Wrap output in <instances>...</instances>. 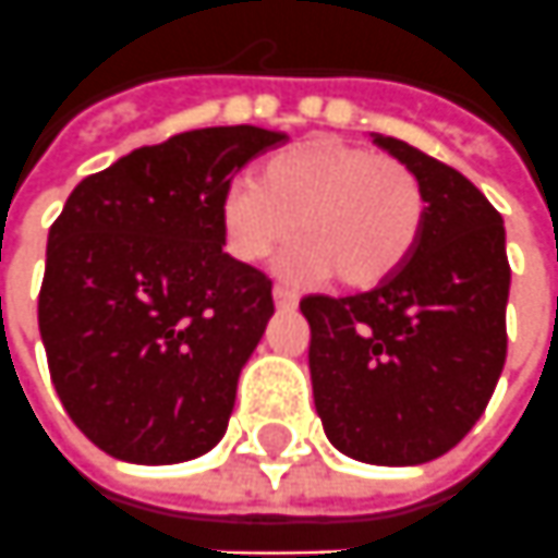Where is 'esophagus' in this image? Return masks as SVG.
<instances>
[{"mask_svg": "<svg viewBox=\"0 0 558 558\" xmlns=\"http://www.w3.org/2000/svg\"><path fill=\"white\" fill-rule=\"evenodd\" d=\"M272 303H276L279 310H294V306H298V294L286 286H272Z\"/></svg>", "mask_w": 558, "mask_h": 558, "instance_id": "esophagus-1", "label": "esophagus"}]
</instances>
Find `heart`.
<instances>
[{
	"label": "heart",
	"instance_id": "b5f03b06",
	"mask_svg": "<svg viewBox=\"0 0 558 558\" xmlns=\"http://www.w3.org/2000/svg\"><path fill=\"white\" fill-rule=\"evenodd\" d=\"M425 225V191L413 169L343 140H306L270 157L255 179L225 191L221 228L230 255L255 264L301 233L288 276L374 288L410 260Z\"/></svg>",
	"mask_w": 558,
	"mask_h": 558
}]
</instances>
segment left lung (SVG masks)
I'll return each mask as SVG.
<instances>
[{"mask_svg":"<svg viewBox=\"0 0 558 558\" xmlns=\"http://www.w3.org/2000/svg\"><path fill=\"white\" fill-rule=\"evenodd\" d=\"M374 142L422 184V236L401 270L371 291L303 298L310 374L340 452L367 464H422L477 425L505 367V225L459 169L395 136Z\"/></svg>","mask_w":558,"mask_h":558,"instance_id":"1","label":"left lung"}]
</instances>
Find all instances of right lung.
I'll return each mask as SVG.
<instances>
[{"instance_id":"add662e5","label":"right lung","mask_w":558,"mask_h":558,"mask_svg":"<svg viewBox=\"0 0 558 558\" xmlns=\"http://www.w3.org/2000/svg\"><path fill=\"white\" fill-rule=\"evenodd\" d=\"M286 142L248 124L187 130L69 194L48 233L38 330L69 418L102 452L175 464L228 432L272 282L221 248V199Z\"/></svg>"}]
</instances>
